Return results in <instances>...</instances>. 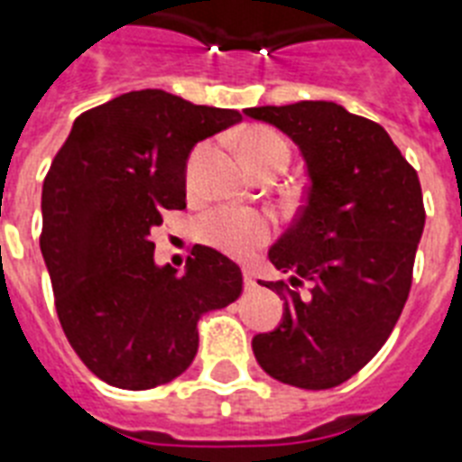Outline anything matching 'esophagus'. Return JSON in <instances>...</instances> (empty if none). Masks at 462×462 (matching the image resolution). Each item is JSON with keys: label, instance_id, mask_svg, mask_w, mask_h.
Masks as SVG:
<instances>
[{"label": "esophagus", "instance_id": "esophagus-1", "mask_svg": "<svg viewBox=\"0 0 462 462\" xmlns=\"http://www.w3.org/2000/svg\"><path fill=\"white\" fill-rule=\"evenodd\" d=\"M244 287L246 290H256V275L251 270H244Z\"/></svg>", "mask_w": 462, "mask_h": 462}]
</instances>
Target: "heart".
Returning <instances> with one entry per match:
<instances>
[{
    "label": "heart",
    "instance_id": "heart-1",
    "mask_svg": "<svg viewBox=\"0 0 462 462\" xmlns=\"http://www.w3.org/2000/svg\"><path fill=\"white\" fill-rule=\"evenodd\" d=\"M239 146H242L244 161L249 163L254 172L270 166L284 168L290 161V144L273 127L254 125L244 130ZM204 153L206 146L194 149V153L189 156V175H194ZM197 230L199 237L206 244H211L230 256L242 258L268 244L273 227H270V220L263 213L246 211V208H216L199 220Z\"/></svg>",
    "mask_w": 462,
    "mask_h": 462
}]
</instances>
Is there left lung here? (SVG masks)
Returning a JSON list of instances; mask_svg holds the SVG:
<instances>
[{
	"mask_svg": "<svg viewBox=\"0 0 462 462\" xmlns=\"http://www.w3.org/2000/svg\"><path fill=\"white\" fill-rule=\"evenodd\" d=\"M244 114L291 137L310 180L301 211L268 251L291 275L263 284L284 299L282 322L251 348L270 377L332 389L373 361L406 306L425 230L418 172L384 127L335 101Z\"/></svg>",
	"mask_w": 462,
	"mask_h": 462,
	"instance_id": "left-lung-1",
	"label": "left lung"
}]
</instances>
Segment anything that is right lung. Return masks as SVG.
<instances>
[{"instance_id": "add662e5", "label": "right lung", "mask_w": 462, "mask_h": 462, "mask_svg": "<svg viewBox=\"0 0 462 462\" xmlns=\"http://www.w3.org/2000/svg\"><path fill=\"white\" fill-rule=\"evenodd\" d=\"M242 121L163 89L75 118L42 185V249L70 346L111 387L142 392L192 365L199 318L242 294V270L194 246L185 275L153 263L152 230L185 208L194 144Z\"/></svg>"}]
</instances>
